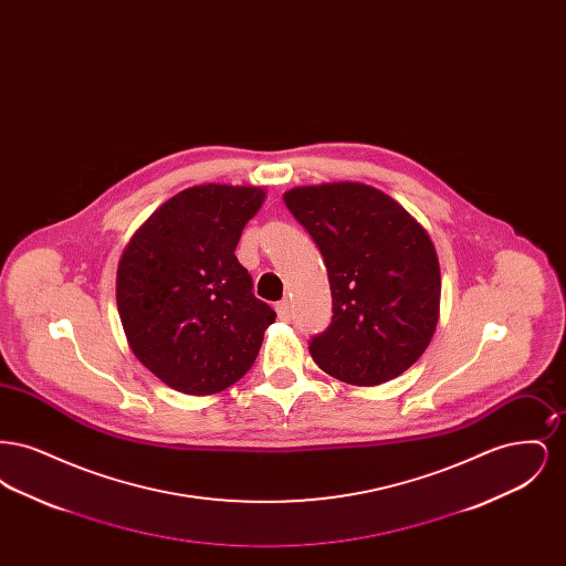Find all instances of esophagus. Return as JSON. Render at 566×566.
I'll list each match as a JSON object with an SVG mask.
<instances>
[{
    "label": "esophagus",
    "mask_w": 566,
    "mask_h": 566,
    "mask_svg": "<svg viewBox=\"0 0 566 566\" xmlns=\"http://www.w3.org/2000/svg\"><path fill=\"white\" fill-rule=\"evenodd\" d=\"M275 312H277V318H280V321H284V323L291 321V303H289L286 298H282V301L275 303Z\"/></svg>",
    "instance_id": "34e87169"
}]
</instances>
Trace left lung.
I'll return each mask as SVG.
<instances>
[{"label": "left lung", "mask_w": 566, "mask_h": 566, "mask_svg": "<svg viewBox=\"0 0 566 566\" xmlns=\"http://www.w3.org/2000/svg\"><path fill=\"white\" fill-rule=\"evenodd\" d=\"M284 203L328 273L333 316L310 339L316 365L354 386L401 376L427 350L439 318L429 233L392 197L358 182L298 187Z\"/></svg>", "instance_id": "left-lung-1"}]
</instances>
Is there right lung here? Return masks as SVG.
Listing matches in <instances>:
<instances>
[{"instance_id": "1", "label": "right lung", "mask_w": 566, "mask_h": 566, "mask_svg": "<svg viewBox=\"0 0 566 566\" xmlns=\"http://www.w3.org/2000/svg\"><path fill=\"white\" fill-rule=\"evenodd\" d=\"M265 190L203 185L150 216L123 252L116 305L137 360L185 395H214L256 360L275 312L235 245Z\"/></svg>"}]
</instances>
